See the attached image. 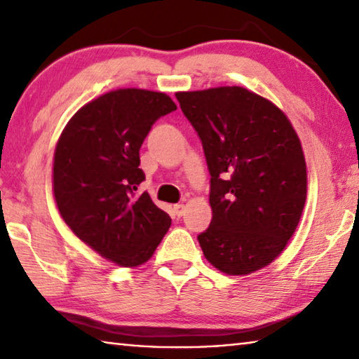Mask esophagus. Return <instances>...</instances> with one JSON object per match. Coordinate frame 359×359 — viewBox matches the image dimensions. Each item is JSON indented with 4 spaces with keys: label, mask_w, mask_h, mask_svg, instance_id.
Returning <instances> with one entry per match:
<instances>
[{
    "label": "esophagus",
    "mask_w": 359,
    "mask_h": 359,
    "mask_svg": "<svg viewBox=\"0 0 359 359\" xmlns=\"http://www.w3.org/2000/svg\"><path fill=\"white\" fill-rule=\"evenodd\" d=\"M174 214L177 217H182L185 214V204H175L174 205Z\"/></svg>",
    "instance_id": "obj_1"
}]
</instances>
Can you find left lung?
I'll use <instances>...</instances> for the list:
<instances>
[{"label": "left lung", "instance_id": "obj_1", "mask_svg": "<svg viewBox=\"0 0 359 359\" xmlns=\"http://www.w3.org/2000/svg\"><path fill=\"white\" fill-rule=\"evenodd\" d=\"M175 96L210 172L212 222L199 245L224 274H252L283 252L301 220L307 171L299 137L274 102L247 88Z\"/></svg>", "mask_w": 359, "mask_h": 359}]
</instances>
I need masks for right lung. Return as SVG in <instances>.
Wrapping results in <instances>:
<instances>
[{
	"instance_id": "right-lung-1",
	"label": "right lung",
	"mask_w": 359,
	"mask_h": 359,
	"mask_svg": "<svg viewBox=\"0 0 359 359\" xmlns=\"http://www.w3.org/2000/svg\"><path fill=\"white\" fill-rule=\"evenodd\" d=\"M177 109L166 93L118 88L72 115L53 155V196L79 239L112 263H145L165 238L171 217L150 194L139 149L155 121Z\"/></svg>"
}]
</instances>
